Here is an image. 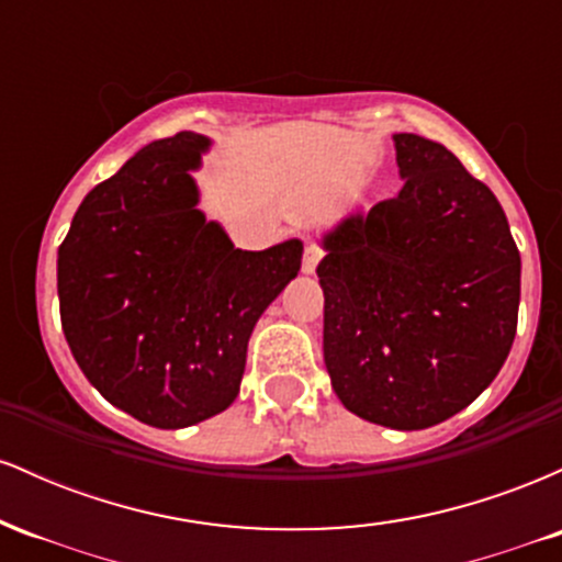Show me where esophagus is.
<instances>
[{
  "label": "esophagus",
  "instance_id": "esophagus-1",
  "mask_svg": "<svg viewBox=\"0 0 562 562\" xmlns=\"http://www.w3.org/2000/svg\"><path fill=\"white\" fill-rule=\"evenodd\" d=\"M319 259H322V248H319V245H314V243L306 245V250H303V263H301L303 274H314V272H317Z\"/></svg>",
  "mask_w": 562,
  "mask_h": 562
}]
</instances>
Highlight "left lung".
I'll return each instance as SVG.
<instances>
[{
    "mask_svg": "<svg viewBox=\"0 0 562 562\" xmlns=\"http://www.w3.org/2000/svg\"><path fill=\"white\" fill-rule=\"evenodd\" d=\"M404 187L327 232L325 364L353 415L449 420L488 389L518 330L520 254L499 200L454 153L396 134Z\"/></svg>",
    "mask_w": 562,
    "mask_h": 562,
    "instance_id": "1",
    "label": "left lung"
}]
</instances>
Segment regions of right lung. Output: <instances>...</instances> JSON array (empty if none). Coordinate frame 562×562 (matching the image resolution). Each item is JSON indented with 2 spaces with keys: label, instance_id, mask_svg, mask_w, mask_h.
<instances>
[{
  "label": "right lung",
  "instance_id": "add662e5",
  "mask_svg": "<svg viewBox=\"0 0 562 562\" xmlns=\"http://www.w3.org/2000/svg\"><path fill=\"white\" fill-rule=\"evenodd\" d=\"M211 142L142 147L83 198L57 250L60 322L81 372L153 428H187L240 393L248 338L301 269V240L240 250L198 211Z\"/></svg>",
  "mask_w": 562,
  "mask_h": 562
}]
</instances>
